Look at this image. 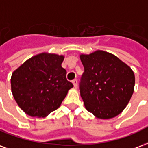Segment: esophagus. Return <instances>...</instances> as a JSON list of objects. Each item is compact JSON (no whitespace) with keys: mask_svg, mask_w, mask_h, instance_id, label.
Instances as JSON below:
<instances>
[{"mask_svg":"<svg viewBox=\"0 0 148 148\" xmlns=\"http://www.w3.org/2000/svg\"><path fill=\"white\" fill-rule=\"evenodd\" d=\"M72 83L74 84V88H77V79L73 80V81H72Z\"/></svg>","mask_w":148,"mask_h":148,"instance_id":"34e87169","label":"esophagus"}]
</instances>
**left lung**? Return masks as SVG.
I'll list each match as a JSON object with an SVG mask.
<instances>
[{"instance_id":"8db88e82","label":"left lung","mask_w":148,"mask_h":148,"mask_svg":"<svg viewBox=\"0 0 148 148\" xmlns=\"http://www.w3.org/2000/svg\"><path fill=\"white\" fill-rule=\"evenodd\" d=\"M80 58L84 67L80 92L85 109L101 119L120 114L134 93V71L116 56L103 50L81 54Z\"/></svg>"}]
</instances>
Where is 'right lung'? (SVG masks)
I'll return each mask as SVG.
<instances>
[{"instance_id": "obj_1", "label": "right lung", "mask_w": 148, "mask_h": 148, "mask_svg": "<svg viewBox=\"0 0 148 148\" xmlns=\"http://www.w3.org/2000/svg\"><path fill=\"white\" fill-rule=\"evenodd\" d=\"M64 55L44 52L32 56L11 74L14 100L30 116L44 118L60 106L74 85L61 66Z\"/></svg>"}]
</instances>
